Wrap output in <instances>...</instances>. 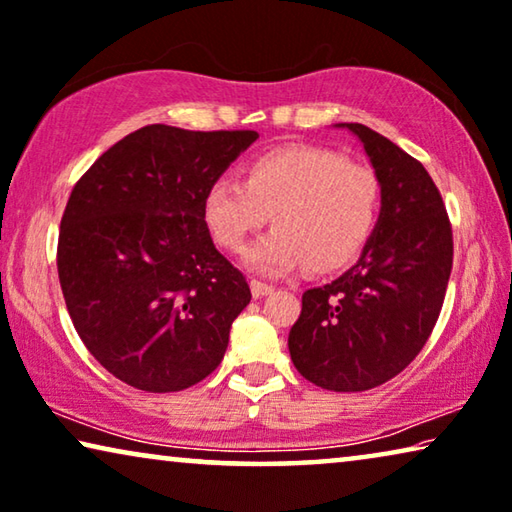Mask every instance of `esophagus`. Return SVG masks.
<instances>
[{
	"label": "esophagus",
	"mask_w": 512,
	"mask_h": 512,
	"mask_svg": "<svg viewBox=\"0 0 512 512\" xmlns=\"http://www.w3.org/2000/svg\"><path fill=\"white\" fill-rule=\"evenodd\" d=\"M249 286H251V293H254V298H263V295L272 293V284H265V281L251 279Z\"/></svg>",
	"instance_id": "34e87169"
}]
</instances>
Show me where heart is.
I'll use <instances>...</instances> for the list:
<instances>
[{
	"mask_svg": "<svg viewBox=\"0 0 512 512\" xmlns=\"http://www.w3.org/2000/svg\"><path fill=\"white\" fill-rule=\"evenodd\" d=\"M381 182L372 168L321 147L288 145L251 159L242 182L221 177L203 212L221 247L242 251L268 217L277 226L251 244V270L281 274L305 263L314 272L342 268L372 235Z\"/></svg>",
	"mask_w": 512,
	"mask_h": 512,
	"instance_id": "heart-1",
	"label": "heart"
}]
</instances>
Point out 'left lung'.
<instances>
[{
    "instance_id": "obj_1",
    "label": "left lung",
    "mask_w": 512,
    "mask_h": 512,
    "mask_svg": "<svg viewBox=\"0 0 512 512\" xmlns=\"http://www.w3.org/2000/svg\"><path fill=\"white\" fill-rule=\"evenodd\" d=\"M365 147L381 182V214L358 261L302 293L288 332L298 372L318 388H376L422 351L453 270V228L425 166L365 124H337Z\"/></svg>"
}]
</instances>
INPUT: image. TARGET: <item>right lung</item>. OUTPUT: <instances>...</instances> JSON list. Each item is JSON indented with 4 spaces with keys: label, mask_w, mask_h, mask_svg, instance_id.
Wrapping results in <instances>:
<instances>
[{
    "label": "right lung",
    "mask_w": 512,
    "mask_h": 512,
    "mask_svg": "<svg viewBox=\"0 0 512 512\" xmlns=\"http://www.w3.org/2000/svg\"><path fill=\"white\" fill-rule=\"evenodd\" d=\"M256 138L150 124L71 191L57 242L66 309L87 351L133 388H191L224 360L251 291L214 247L203 203Z\"/></svg>",
    "instance_id": "1"
}]
</instances>
